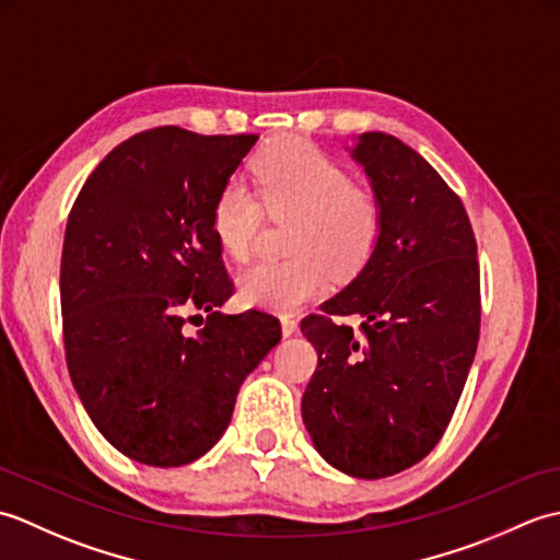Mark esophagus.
Returning a JSON list of instances; mask_svg holds the SVG:
<instances>
[{
	"label": "esophagus",
	"instance_id": "34e87169",
	"mask_svg": "<svg viewBox=\"0 0 560 560\" xmlns=\"http://www.w3.org/2000/svg\"><path fill=\"white\" fill-rule=\"evenodd\" d=\"M281 329H283V337L295 335V331H299V319L283 315V317H281Z\"/></svg>",
	"mask_w": 560,
	"mask_h": 560
}]
</instances>
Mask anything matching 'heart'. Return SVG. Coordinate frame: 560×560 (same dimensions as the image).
I'll list each match as a JSON object with an SVG mask.
<instances>
[{
    "instance_id": "b5f03b06",
    "label": "heart",
    "mask_w": 560,
    "mask_h": 560,
    "mask_svg": "<svg viewBox=\"0 0 560 560\" xmlns=\"http://www.w3.org/2000/svg\"><path fill=\"white\" fill-rule=\"evenodd\" d=\"M253 185L229 177L211 201V231L225 255L243 261L255 253L265 211L287 223L289 257L247 267L241 295L273 313H293L323 293L329 273L353 279L385 235V205L375 189L351 183L343 168L313 141L273 139L259 149Z\"/></svg>"
}]
</instances>
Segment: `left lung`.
I'll list each match as a JSON object with an SVG mask.
<instances>
[{"label": "left lung", "mask_w": 560, "mask_h": 560, "mask_svg": "<svg viewBox=\"0 0 560 560\" xmlns=\"http://www.w3.org/2000/svg\"><path fill=\"white\" fill-rule=\"evenodd\" d=\"M385 205L368 267L307 315L317 368L301 401L319 455L359 479L413 467L447 431L477 353L481 281L462 199L411 147L365 132L353 149ZM355 314L353 332L334 323Z\"/></svg>", "instance_id": "left-lung-1"}]
</instances>
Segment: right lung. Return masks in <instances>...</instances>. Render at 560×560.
Instances as JSON below:
<instances>
[{
  "instance_id": "add662e5",
  "label": "right lung",
  "mask_w": 560,
  "mask_h": 560,
  "mask_svg": "<svg viewBox=\"0 0 560 560\" xmlns=\"http://www.w3.org/2000/svg\"><path fill=\"white\" fill-rule=\"evenodd\" d=\"M255 141L147 129L96 165L69 211L59 301L71 383L103 438L149 467L217 445L243 380L281 339L273 315L219 313L233 281L211 201Z\"/></svg>"
}]
</instances>
